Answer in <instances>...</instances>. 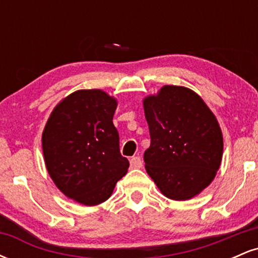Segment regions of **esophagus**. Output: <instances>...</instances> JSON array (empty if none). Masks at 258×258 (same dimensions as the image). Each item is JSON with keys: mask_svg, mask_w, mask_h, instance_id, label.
I'll return each instance as SVG.
<instances>
[{"mask_svg": "<svg viewBox=\"0 0 258 258\" xmlns=\"http://www.w3.org/2000/svg\"><path fill=\"white\" fill-rule=\"evenodd\" d=\"M130 164H131L132 168H141L143 166V161L139 156H132L131 160H130Z\"/></svg>", "mask_w": 258, "mask_h": 258, "instance_id": "esophagus-1", "label": "esophagus"}]
</instances>
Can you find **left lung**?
<instances>
[{"mask_svg": "<svg viewBox=\"0 0 258 258\" xmlns=\"http://www.w3.org/2000/svg\"><path fill=\"white\" fill-rule=\"evenodd\" d=\"M150 147L144 152L148 174L173 200L199 194L215 178L223 138L215 115L193 91L164 86L144 99Z\"/></svg>", "mask_w": 258, "mask_h": 258, "instance_id": "1", "label": "left lung"}]
</instances>
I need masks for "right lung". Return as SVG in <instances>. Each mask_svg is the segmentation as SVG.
Segmentation results:
<instances>
[{
  "label": "right lung",
  "instance_id": "add662e5",
  "mask_svg": "<svg viewBox=\"0 0 258 258\" xmlns=\"http://www.w3.org/2000/svg\"><path fill=\"white\" fill-rule=\"evenodd\" d=\"M116 100L100 90L74 92L55 106L42 135L44 162L63 193L84 205L110 197L130 162L112 123Z\"/></svg>",
  "mask_w": 258,
  "mask_h": 258
}]
</instances>
